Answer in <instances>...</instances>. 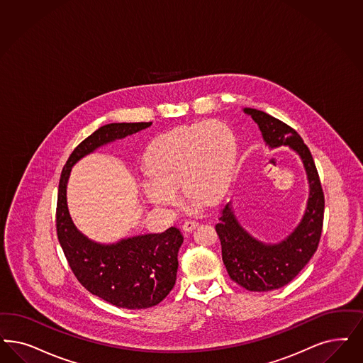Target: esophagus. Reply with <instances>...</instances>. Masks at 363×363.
I'll return each mask as SVG.
<instances>
[{
	"label": "esophagus",
	"mask_w": 363,
	"mask_h": 363,
	"mask_svg": "<svg viewBox=\"0 0 363 363\" xmlns=\"http://www.w3.org/2000/svg\"><path fill=\"white\" fill-rule=\"evenodd\" d=\"M199 225V221H196V220H186L185 223H184V230H186V232H190V230H193L196 226Z\"/></svg>",
	"instance_id": "34e87169"
}]
</instances>
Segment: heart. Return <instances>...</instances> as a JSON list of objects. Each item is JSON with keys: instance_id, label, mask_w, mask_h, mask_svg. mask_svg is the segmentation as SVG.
Listing matches in <instances>:
<instances>
[{"instance_id": "heart-1", "label": "heart", "mask_w": 363, "mask_h": 363, "mask_svg": "<svg viewBox=\"0 0 363 363\" xmlns=\"http://www.w3.org/2000/svg\"><path fill=\"white\" fill-rule=\"evenodd\" d=\"M236 157L238 139L224 122L177 127L155 138L146 151L145 193L160 206L178 205V186L188 197L217 202L229 186Z\"/></svg>"}]
</instances>
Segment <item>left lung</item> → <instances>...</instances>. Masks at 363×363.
Returning <instances> with one entry per match:
<instances>
[{
  "label": "left lung",
  "instance_id": "left-lung-1",
  "mask_svg": "<svg viewBox=\"0 0 363 363\" xmlns=\"http://www.w3.org/2000/svg\"><path fill=\"white\" fill-rule=\"evenodd\" d=\"M259 125L265 143L274 149L289 146L303 161L310 197L298 228L279 244H264L252 238L226 203L220 214L216 232L221 241L223 262L233 281L248 291H271L288 284L310 262L318 250L323 228L325 194L311 151L299 134L284 122L264 111L244 108Z\"/></svg>",
  "mask_w": 363,
  "mask_h": 363
}]
</instances>
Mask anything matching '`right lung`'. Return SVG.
<instances>
[{
  "label": "right lung",
  "mask_w": 363,
  "mask_h": 363,
  "mask_svg": "<svg viewBox=\"0 0 363 363\" xmlns=\"http://www.w3.org/2000/svg\"><path fill=\"white\" fill-rule=\"evenodd\" d=\"M151 122L110 123L76 146L64 166L56 208V230L67 262L79 283L92 295L127 310L149 308L173 289L178 250L184 238L175 226L162 233L125 238L101 245L83 236L74 225L67 206V181L80 158L115 139L135 134Z\"/></svg>",
  "instance_id": "1"
}]
</instances>
